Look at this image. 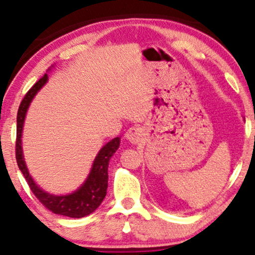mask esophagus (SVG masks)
Wrapping results in <instances>:
<instances>
[{
    "label": "esophagus",
    "mask_w": 255,
    "mask_h": 255,
    "mask_svg": "<svg viewBox=\"0 0 255 255\" xmlns=\"http://www.w3.org/2000/svg\"><path fill=\"white\" fill-rule=\"evenodd\" d=\"M144 128L141 127H133L128 128L127 133H125V137L128 141H131L132 144H138L139 141L141 140L142 137H144Z\"/></svg>",
    "instance_id": "esophagus-1"
}]
</instances>
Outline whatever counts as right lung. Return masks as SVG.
Returning a JSON list of instances; mask_svg holds the SVG:
<instances>
[{
	"label": "right lung",
	"mask_w": 255,
	"mask_h": 255,
	"mask_svg": "<svg viewBox=\"0 0 255 255\" xmlns=\"http://www.w3.org/2000/svg\"><path fill=\"white\" fill-rule=\"evenodd\" d=\"M47 82V74L39 79L31 89L25 94L24 99L20 102L17 113V133H16V160L17 165L20 172L25 177L30 189L34 194L41 204L47 210L53 214L67 216L71 218H81L88 216L96 210L102 203L107 195L108 188V167L111 156L115 154L120 147L121 138H114L113 140L107 142L102 148L100 149L99 154L94 160L92 170H90L88 177L85 183L79 188L78 190L69 195H62V196H55V195L48 194L46 191L41 190L39 187L34 183L32 177L29 174L26 168L25 161H24L23 151H22V131L23 124L25 120V115L29 108L31 101L34 95L39 92V89Z\"/></svg>",
	"instance_id": "right-lung-1"
}]
</instances>
